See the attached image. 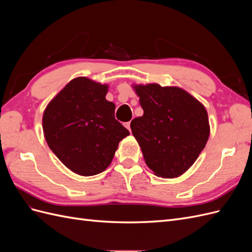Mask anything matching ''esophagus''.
<instances>
[{
    "mask_svg": "<svg viewBox=\"0 0 252 252\" xmlns=\"http://www.w3.org/2000/svg\"><path fill=\"white\" fill-rule=\"evenodd\" d=\"M124 126L128 129L129 131L131 132V128H130V122H126V123H124Z\"/></svg>",
    "mask_w": 252,
    "mask_h": 252,
    "instance_id": "esophagus-1",
    "label": "esophagus"
}]
</instances>
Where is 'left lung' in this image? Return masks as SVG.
Segmentation results:
<instances>
[{
    "mask_svg": "<svg viewBox=\"0 0 252 252\" xmlns=\"http://www.w3.org/2000/svg\"><path fill=\"white\" fill-rule=\"evenodd\" d=\"M144 110L131 131L157 177L178 178L199 158L210 134L204 105L183 88L152 83L132 85Z\"/></svg>",
    "mask_w": 252,
    "mask_h": 252,
    "instance_id": "left-lung-1",
    "label": "left lung"
}]
</instances>
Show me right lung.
Instances as JSON below:
<instances>
[{
    "label": "right lung",
    "instance_id": "right-lung-1",
    "mask_svg": "<svg viewBox=\"0 0 252 252\" xmlns=\"http://www.w3.org/2000/svg\"><path fill=\"white\" fill-rule=\"evenodd\" d=\"M107 84L85 77L71 80L48 103L43 132L49 148L72 172L90 177L111 164L119 143L129 131L114 118L106 100Z\"/></svg>",
    "mask_w": 252,
    "mask_h": 252
}]
</instances>
